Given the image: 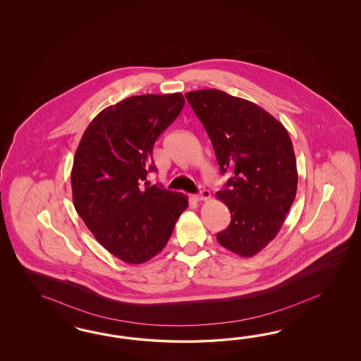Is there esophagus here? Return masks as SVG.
<instances>
[{
  "instance_id": "1",
  "label": "esophagus",
  "mask_w": 361,
  "mask_h": 361,
  "mask_svg": "<svg viewBox=\"0 0 361 361\" xmlns=\"http://www.w3.org/2000/svg\"><path fill=\"white\" fill-rule=\"evenodd\" d=\"M196 198L198 201H208L209 198H210V192H209L208 189H205V188H201L200 193L197 195Z\"/></svg>"
}]
</instances>
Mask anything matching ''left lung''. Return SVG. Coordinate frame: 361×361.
<instances>
[{"label": "left lung", "mask_w": 361, "mask_h": 361, "mask_svg": "<svg viewBox=\"0 0 361 361\" xmlns=\"http://www.w3.org/2000/svg\"><path fill=\"white\" fill-rule=\"evenodd\" d=\"M185 97L208 132L222 175L233 172L217 192L231 216L217 240L252 257L275 238L295 200L298 171L288 132L262 107L216 88Z\"/></svg>", "instance_id": "8db88e82"}]
</instances>
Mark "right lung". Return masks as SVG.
Listing matches in <instances>:
<instances>
[{
    "instance_id": "right-lung-1",
    "label": "right lung",
    "mask_w": 361,
    "mask_h": 361,
    "mask_svg": "<svg viewBox=\"0 0 361 361\" xmlns=\"http://www.w3.org/2000/svg\"><path fill=\"white\" fill-rule=\"evenodd\" d=\"M185 104L181 92L137 95L100 111L83 133L71 171L73 201L95 240L130 264L164 249L188 197L142 183L156 171L160 133Z\"/></svg>"
}]
</instances>
